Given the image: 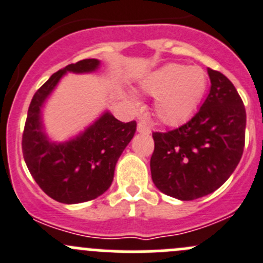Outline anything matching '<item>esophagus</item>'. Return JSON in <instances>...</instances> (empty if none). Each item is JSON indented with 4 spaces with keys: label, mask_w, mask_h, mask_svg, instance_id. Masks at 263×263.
I'll list each match as a JSON object with an SVG mask.
<instances>
[{
    "label": "esophagus",
    "mask_w": 263,
    "mask_h": 263,
    "mask_svg": "<svg viewBox=\"0 0 263 263\" xmlns=\"http://www.w3.org/2000/svg\"><path fill=\"white\" fill-rule=\"evenodd\" d=\"M137 131L140 134H150V127L146 123H144V122H139L137 123Z\"/></svg>",
    "instance_id": "esophagus-1"
}]
</instances>
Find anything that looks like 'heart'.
I'll return each instance as SVG.
<instances>
[{"instance_id": "obj_1", "label": "heart", "mask_w": 263, "mask_h": 263, "mask_svg": "<svg viewBox=\"0 0 263 263\" xmlns=\"http://www.w3.org/2000/svg\"><path fill=\"white\" fill-rule=\"evenodd\" d=\"M142 91L155 96L154 111L164 124H178L194 114L208 87V76L199 67L167 64L145 76Z\"/></svg>"}]
</instances>
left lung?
I'll return each mask as SVG.
<instances>
[{
  "mask_svg": "<svg viewBox=\"0 0 263 263\" xmlns=\"http://www.w3.org/2000/svg\"><path fill=\"white\" fill-rule=\"evenodd\" d=\"M211 90L199 111L168 132H153L150 171L162 193L194 200L217 190L239 164L246 142V108L231 81L208 68Z\"/></svg>",
  "mask_w": 263,
  "mask_h": 263,
  "instance_id": "8db88e82",
  "label": "left lung"
}]
</instances>
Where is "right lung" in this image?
Returning a JSON list of instances; mask_svg holds the SVG:
<instances>
[{"label":"right lung","mask_w":263,"mask_h":263,"mask_svg":"<svg viewBox=\"0 0 263 263\" xmlns=\"http://www.w3.org/2000/svg\"><path fill=\"white\" fill-rule=\"evenodd\" d=\"M98 59H85L53 73L30 101L23 132L25 164L50 198L65 204L96 199L110 187L119 157L136 132V122L118 121L105 111L85 132L65 142H51L43 131L41 109L67 72L91 73Z\"/></svg>","instance_id":"add662e5"}]
</instances>
